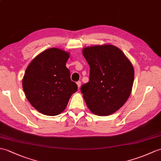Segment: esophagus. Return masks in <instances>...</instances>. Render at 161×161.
I'll use <instances>...</instances> for the list:
<instances>
[{
    "mask_svg": "<svg viewBox=\"0 0 161 161\" xmlns=\"http://www.w3.org/2000/svg\"><path fill=\"white\" fill-rule=\"evenodd\" d=\"M77 86H78V88H80L81 87V81H77Z\"/></svg>",
    "mask_w": 161,
    "mask_h": 161,
    "instance_id": "obj_1",
    "label": "esophagus"
}]
</instances>
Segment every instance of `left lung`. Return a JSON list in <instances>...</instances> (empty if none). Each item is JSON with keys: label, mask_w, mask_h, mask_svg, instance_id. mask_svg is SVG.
I'll return each instance as SVG.
<instances>
[{"label": "left lung", "mask_w": 161, "mask_h": 161, "mask_svg": "<svg viewBox=\"0 0 161 161\" xmlns=\"http://www.w3.org/2000/svg\"><path fill=\"white\" fill-rule=\"evenodd\" d=\"M90 66V80L81 87L88 108L99 116H108L121 108L132 92V64L118 47L109 44L84 47Z\"/></svg>", "instance_id": "obj_1"}]
</instances>
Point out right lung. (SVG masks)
Here are the masks:
<instances>
[{
  "instance_id": "obj_1",
  "label": "right lung",
  "mask_w": 161,
  "mask_h": 161,
  "mask_svg": "<svg viewBox=\"0 0 161 161\" xmlns=\"http://www.w3.org/2000/svg\"><path fill=\"white\" fill-rule=\"evenodd\" d=\"M69 57V52L51 48L37 55L28 65L22 88L29 103L39 113L47 116L62 113L77 91L66 66Z\"/></svg>"
}]
</instances>
